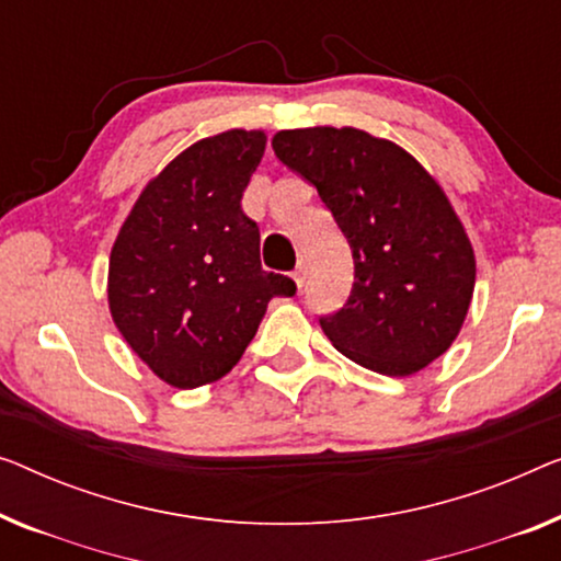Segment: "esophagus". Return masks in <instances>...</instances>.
Wrapping results in <instances>:
<instances>
[{
	"label": "esophagus",
	"mask_w": 561,
	"mask_h": 561,
	"mask_svg": "<svg viewBox=\"0 0 561 561\" xmlns=\"http://www.w3.org/2000/svg\"><path fill=\"white\" fill-rule=\"evenodd\" d=\"M306 278H308V265L306 263H298V267L294 271V280L298 288L306 286Z\"/></svg>",
	"instance_id": "1"
}]
</instances>
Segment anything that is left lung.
Here are the masks:
<instances>
[{
    "label": "left lung",
    "mask_w": 561,
    "mask_h": 561,
    "mask_svg": "<svg viewBox=\"0 0 561 561\" xmlns=\"http://www.w3.org/2000/svg\"><path fill=\"white\" fill-rule=\"evenodd\" d=\"M273 151L319 190L352 248V296L319 319L331 344L387 377L448 352L473 298L476 255L440 184L402 146L352 126L278 131Z\"/></svg>",
    "instance_id": "1"
}]
</instances>
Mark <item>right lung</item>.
<instances>
[{
  "label": "right lung",
  "instance_id": "add662e5",
  "mask_svg": "<svg viewBox=\"0 0 561 561\" xmlns=\"http://www.w3.org/2000/svg\"><path fill=\"white\" fill-rule=\"evenodd\" d=\"M263 131L192 144L144 186L108 263V308L121 336L167 385L194 389L240 362L265 308L294 296L261 265V230L242 192L261 164Z\"/></svg>",
  "mask_w": 561,
  "mask_h": 561
}]
</instances>
